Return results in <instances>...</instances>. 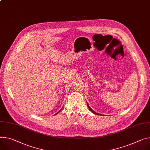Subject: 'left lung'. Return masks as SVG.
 <instances>
[{"instance_id": "8db88e82", "label": "left lung", "mask_w": 150, "mask_h": 150, "mask_svg": "<svg viewBox=\"0 0 150 150\" xmlns=\"http://www.w3.org/2000/svg\"><path fill=\"white\" fill-rule=\"evenodd\" d=\"M87 106H88V109H89V110L91 111V112H92L93 114H97V115H100V114H98L97 112H95V111H94L93 110H92V109L89 106V105H88V103L87 102Z\"/></svg>"}]
</instances>
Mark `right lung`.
I'll return each mask as SVG.
<instances>
[{
  "mask_svg": "<svg viewBox=\"0 0 150 150\" xmlns=\"http://www.w3.org/2000/svg\"><path fill=\"white\" fill-rule=\"evenodd\" d=\"M60 111H59V112H57V114H55V115H56V114H59V112H60Z\"/></svg>",
  "mask_w": 150,
  "mask_h": 150,
  "instance_id": "right-lung-1",
  "label": "right lung"
}]
</instances>
